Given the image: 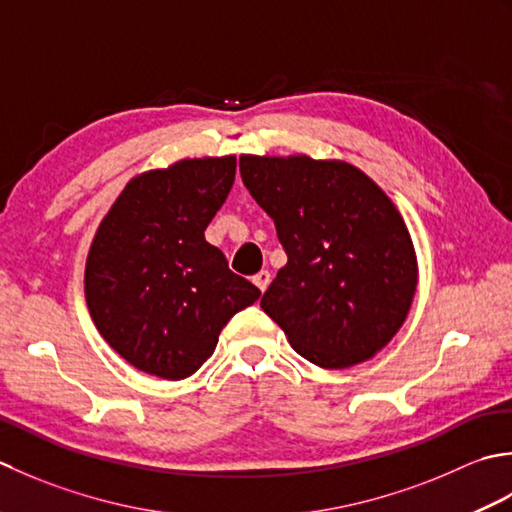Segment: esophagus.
I'll return each mask as SVG.
<instances>
[{
  "mask_svg": "<svg viewBox=\"0 0 512 512\" xmlns=\"http://www.w3.org/2000/svg\"><path fill=\"white\" fill-rule=\"evenodd\" d=\"M269 280H271V274L267 269H263V271H258V274L254 276V285L260 289V291H265L267 287H269Z\"/></svg>",
  "mask_w": 512,
  "mask_h": 512,
  "instance_id": "esophagus-1",
  "label": "esophagus"
}]
</instances>
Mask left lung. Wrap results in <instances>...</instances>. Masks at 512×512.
<instances>
[{
	"instance_id": "obj_1",
	"label": "left lung",
	"mask_w": 512,
	"mask_h": 512,
	"mask_svg": "<svg viewBox=\"0 0 512 512\" xmlns=\"http://www.w3.org/2000/svg\"><path fill=\"white\" fill-rule=\"evenodd\" d=\"M243 183L274 218L287 265L260 307L302 358L347 369L375 356L409 314L413 243L391 198L344 161L241 156Z\"/></svg>"
}]
</instances>
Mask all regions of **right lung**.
<instances>
[{"label": "right lung", "mask_w": 512, "mask_h": 512, "mask_svg": "<svg viewBox=\"0 0 512 512\" xmlns=\"http://www.w3.org/2000/svg\"><path fill=\"white\" fill-rule=\"evenodd\" d=\"M236 156L185 159L132 179L103 218L86 260L99 333L139 371L183 380L260 289L234 274L205 229L232 190Z\"/></svg>", "instance_id": "obj_1"}]
</instances>
